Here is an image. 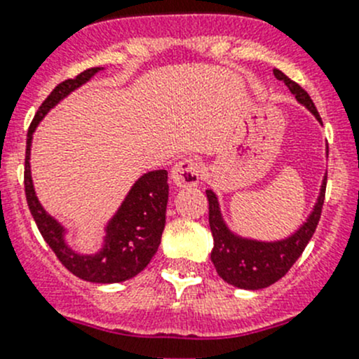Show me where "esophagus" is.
Here are the masks:
<instances>
[{
    "label": "esophagus",
    "instance_id": "obj_1",
    "mask_svg": "<svg viewBox=\"0 0 359 359\" xmlns=\"http://www.w3.org/2000/svg\"><path fill=\"white\" fill-rule=\"evenodd\" d=\"M200 163L187 158L173 165L170 177H172L173 184H175L177 187H191L196 186V184L200 182Z\"/></svg>",
    "mask_w": 359,
    "mask_h": 359
}]
</instances>
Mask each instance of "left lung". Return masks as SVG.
<instances>
[{
	"label": "left lung",
	"mask_w": 359,
	"mask_h": 359,
	"mask_svg": "<svg viewBox=\"0 0 359 359\" xmlns=\"http://www.w3.org/2000/svg\"><path fill=\"white\" fill-rule=\"evenodd\" d=\"M273 72L280 81L288 86V90L295 95L297 102L309 109L311 114L321 123L320 114L306 90L292 81L280 69H273ZM325 189H327V175L323 177L320 196L314 203L313 212L307 215L306 222H302V226L290 236L276 241H260L233 233L224 220L217 194L212 189H206L208 222L213 234V250L210 257H212V262L219 276L226 283L243 288V290H260V288L271 287L278 280H281L297 262V259L302 255L304 248L307 247L316 231L321 208H323Z\"/></svg>",
	"instance_id": "left-lung-1"
}]
</instances>
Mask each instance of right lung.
I'll return each instance as SVG.
<instances>
[{
    "instance_id": "1",
    "label": "right lung",
    "mask_w": 359,
    "mask_h": 359,
    "mask_svg": "<svg viewBox=\"0 0 359 359\" xmlns=\"http://www.w3.org/2000/svg\"><path fill=\"white\" fill-rule=\"evenodd\" d=\"M104 67H92L83 71L74 79H66L53 88L39 106L27 130L25 146V172L24 186L29 210L45 238L48 247L53 250L57 259L74 276L92 283H121L137 276L147 267L161 243L165 229L166 203H168V172L153 170L140 175L130 187L119 208L104 227L102 248L95 253H79L69 247L66 236L67 229L50 215L36 196L34 184L31 177V144L32 133L46 112L64 100L71 92L85 85Z\"/></svg>"
}]
</instances>
